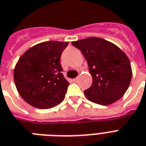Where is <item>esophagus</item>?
I'll use <instances>...</instances> for the list:
<instances>
[{
    "label": "esophagus",
    "instance_id": "obj_1",
    "mask_svg": "<svg viewBox=\"0 0 146 146\" xmlns=\"http://www.w3.org/2000/svg\"><path fill=\"white\" fill-rule=\"evenodd\" d=\"M77 80H78V78H75V79H73V82H76Z\"/></svg>",
    "mask_w": 146,
    "mask_h": 146
}]
</instances>
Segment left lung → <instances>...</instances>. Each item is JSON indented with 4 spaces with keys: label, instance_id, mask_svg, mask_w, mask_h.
<instances>
[{
    "label": "left lung",
    "instance_id": "obj_1",
    "mask_svg": "<svg viewBox=\"0 0 146 146\" xmlns=\"http://www.w3.org/2000/svg\"><path fill=\"white\" fill-rule=\"evenodd\" d=\"M83 54L92 76V86L84 92L90 101L110 105L122 98L132 78L128 57L120 48L100 37L72 42Z\"/></svg>",
    "mask_w": 146,
    "mask_h": 146
}]
</instances>
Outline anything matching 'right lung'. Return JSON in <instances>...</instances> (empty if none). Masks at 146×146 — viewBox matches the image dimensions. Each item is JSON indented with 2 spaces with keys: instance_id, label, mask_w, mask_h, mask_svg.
<instances>
[{
  "instance_id": "obj_1",
  "label": "right lung",
  "mask_w": 146,
  "mask_h": 146,
  "mask_svg": "<svg viewBox=\"0 0 146 146\" xmlns=\"http://www.w3.org/2000/svg\"><path fill=\"white\" fill-rule=\"evenodd\" d=\"M67 42L46 41L32 46L20 57L14 82L20 96L31 106L50 109L64 100L69 82L62 73L61 53Z\"/></svg>"
}]
</instances>
